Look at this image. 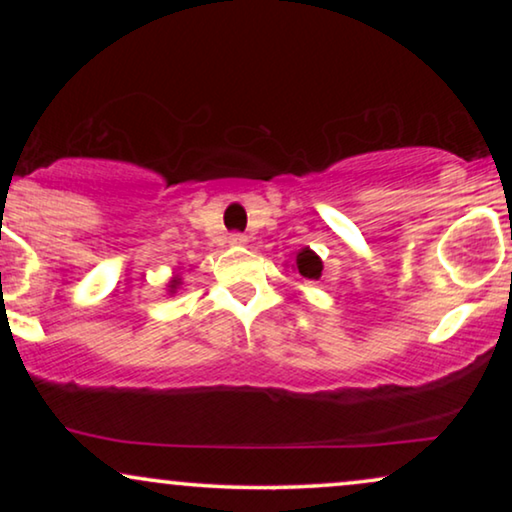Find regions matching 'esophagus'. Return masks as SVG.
Here are the masks:
<instances>
[{"mask_svg":"<svg viewBox=\"0 0 512 512\" xmlns=\"http://www.w3.org/2000/svg\"><path fill=\"white\" fill-rule=\"evenodd\" d=\"M247 242H249L247 235H242V233H233L228 237V244H233V247H244Z\"/></svg>","mask_w":512,"mask_h":512,"instance_id":"1","label":"esophagus"}]
</instances>
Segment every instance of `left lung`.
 Wrapping results in <instances>:
<instances>
[{
	"label": "left lung",
	"mask_w": 512,
	"mask_h": 512,
	"mask_svg": "<svg viewBox=\"0 0 512 512\" xmlns=\"http://www.w3.org/2000/svg\"><path fill=\"white\" fill-rule=\"evenodd\" d=\"M291 268L300 272L305 279H319L321 270H324V263H321V258L314 254L310 247H303L296 256H293Z\"/></svg>",
	"instance_id": "1"
}]
</instances>
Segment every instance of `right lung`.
I'll use <instances>...</instances> for the list:
<instances>
[{
    "mask_svg": "<svg viewBox=\"0 0 512 512\" xmlns=\"http://www.w3.org/2000/svg\"><path fill=\"white\" fill-rule=\"evenodd\" d=\"M179 284H181V277H179V275H177V277H172V279H170V284H167V293H177Z\"/></svg>",
    "mask_w": 512,
    "mask_h": 512,
    "instance_id": "obj_1",
    "label": "right lung"
}]
</instances>
